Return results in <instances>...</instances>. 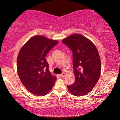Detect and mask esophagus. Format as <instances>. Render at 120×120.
<instances>
[{
    "label": "esophagus",
    "instance_id": "34e87169",
    "mask_svg": "<svg viewBox=\"0 0 120 120\" xmlns=\"http://www.w3.org/2000/svg\"><path fill=\"white\" fill-rule=\"evenodd\" d=\"M61 76L62 77V78H64V77L65 76V73H62V74H61Z\"/></svg>",
    "mask_w": 120,
    "mask_h": 120
}]
</instances>
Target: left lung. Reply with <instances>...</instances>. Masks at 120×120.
Instances as JSON below:
<instances>
[{"label":"left lung","mask_w":120,"mask_h":120,"mask_svg":"<svg viewBox=\"0 0 120 120\" xmlns=\"http://www.w3.org/2000/svg\"><path fill=\"white\" fill-rule=\"evenodd\" d=\"M62 42L73 52L75 81L68 85L69 91L78 97L87 94L101 76V61L97 47L89 39L79 34L64 39Z\"/></svg>","instance_id":"obj_1"}]
</instances>
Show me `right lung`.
Returning a JSON list of instances; mask_svg holds the SVG:
<instances>
[{"mask_svg": "<svg viewBox=\"0 0 120 120\" xmlns=\"http://www.w3.org/2000/svg\"><path fill=\"white\" fill-rule=\"evenodd\" d=\"M58 44V41L35 35L29 39L19 51L17 60V73L23 86L37 96L50 92L57 78L49 70L45 57Z\"/></svg>", "mask_w": 120, "mask_h": 120, "instance_id": "add662e5", "label": "right lung"}]
</instances>
